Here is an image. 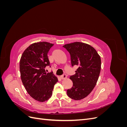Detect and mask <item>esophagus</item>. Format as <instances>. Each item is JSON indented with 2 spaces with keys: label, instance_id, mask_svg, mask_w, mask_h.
I'll return each instance as SVG.
<instances>
[{
  "label": "esophagus",
  "instance_id": "1",
  "mask_svg": "<svg viewBox=\"0 0 127 127\" xmlns=\"http://www.w3.org/2000/svg\"><path fill=\"white\" fill-rule=\"evenodd\" d=\"M67 77V75L66 74H63V75H61V76H60V78L61 79H65V78H66Z\"/></svg>",
  "mask_w": 127,
  "mask_h": 127
}]
</instances>
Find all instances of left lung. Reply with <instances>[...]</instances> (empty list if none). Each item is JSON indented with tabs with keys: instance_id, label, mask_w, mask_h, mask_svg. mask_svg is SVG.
Masks as SVG:
<instances>
[{
	"instance_id": "8db88e82",
	"label": "left lung",
	"mask_w": 127,
	"mask_h": 127,
	"mask_svg": "<svg viewBox=\"0 0 127 127\" xmlns=\"http://www.w3.org/2000/svg\"><path fill=\"white\" fill-rule=\"evenodd\" d=\"M63 47L69 53L72 67H78L75 74L70 76L73 85L67 94L73 99L80 100L90 94L96 84L101 71V58L94 48L82 42Z\"/></svg>"
}]
</instances>
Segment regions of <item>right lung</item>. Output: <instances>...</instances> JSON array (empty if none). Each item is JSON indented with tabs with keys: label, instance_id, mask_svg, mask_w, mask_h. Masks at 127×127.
I'll return each mask as SVG.
<instances>
[{
	"label": "right lung",
	"instance_id": "right-lung-1",
	"mask_svg": "<svg viewBox=\"0 0 127 127\" xmlns=\"http://www.w3.org/2000/svg\"><path fill=\"white\" fill-rule=\"evenodd\" d=\"M53 45L47 42L32 44L20 60L22 83L31 96L41 102L51 97L53 87L58 81L52 71L47 73L45 69L46 67H50L48 53Z\"/></svg>",
	"mask_w": 127,
	"mask_h": 127
}]
</instances>
